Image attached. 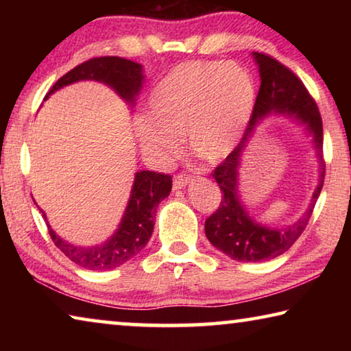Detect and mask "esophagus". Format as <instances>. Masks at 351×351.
Segmentation results:
<instances>
[{
    "mask_svg": "<svg viewBox=\"0 0 351 351\" xmlns=\"http://www.w3.org/2000/svg\"><path fill=\"white\" fill-rule=\"evenodd\" d=\"M190 182V176L187 175H176L173 178V190L184 189Z\"/></svg>",
    "mask_w": 351,
    "mask_h": 351,
    "instance_id": "1",
    "label": "esophagus"
}]
</instances>
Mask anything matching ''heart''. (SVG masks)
Wrapping results in <instances>:
<instances>
[{
    "mask_svg": "<svg viewBox=\"0 0 351 351\" xmlns=\"http://www.w3.org/2000/svg\"><path fill=\"white\" fill-rule=\"evenodd\" d=\"M257 90L239 63L187 62L153 88L148 114L134 119L142 152L162 162L184 138L207 161L224 158L239 144L252 116Z\"/></svg>",
    "mask_w": 351,
    "mask_h": 351,
    "instance_id": "1",
    "label": "heart"
}]
</instances>
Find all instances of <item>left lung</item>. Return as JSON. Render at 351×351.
Instances as JSON below:
<instances>
[{
	"instance_id": "obj_1",
	"label": "left lung",
	"mask_w": 351,
	"mask_h": 351,
	"mask_svg": "<svg viewBox=\"0 0 351 351\" xmlns=\"http://www.w3.org/2000/svg\"><path fill=\"white\" fill-rule=\"evenodd\" d=\"M252 57L258 66L260 90L255 99L251 121L240 144L212 173L221 189L223 197L217 212L206 219L204 230L207 240L229 258L255 263L276 258L287 252L304 232L324 186L325 162L322 154V117L304 83L276 58L258 52H252ZM272 112L291 117L304 125L313 138L319 159V180L311 206L304 216L287 228H269L254 220L245 210L238 192L242 152L258 123Z\"/></svg>"
}]
</instances>
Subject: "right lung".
I'll list each match as a JSON object with an SVG mask.
<instances>
[{"label":"right lung","mask_w":351,"mask_h":351,"mask_svg":"<svg viewBox=\"0 0 351 351\" xmlns=\"http://www.w3.org/2000/svg\"><path fill=\"white\" fill-rule=\"evenodd\" d=\"M142 64L127 60L122 57H97L79 64L62 79L47 93L46 99L62 90L63 86L73 85L82 80H96L108 85L114 90L127 104L134 105L136 97L139 96L144 85V73ZM171 192V176L156 173L150 170L136 171L134 182L132 187L127 209L119 223V228L108 240L96 246H80L69 243L58 237L49 223L46 221L49 235L56 246L66 255V257L90 271H106L114 269L117 266L127 263L134 255H138L150 240L154 213L156 207ZM40 212H43L40 209ZM46 219V213L43 212Z\"/></svg>","instance_id":"add662e5"}]
</instances>
